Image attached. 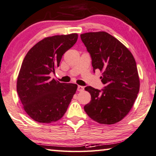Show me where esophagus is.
<instances>
[{
    "label": "esophagus",
    "mask_w": 156,
    "mask_h": 156,
    "mask_svg": "<svg viewBox=\"0 0 156 156\" xmlns=\"http://www.w3.org/2000/svg\"><path fill=\"white\" fill-rule=\"evenodd\" d=\"M77 90L78 91H83L84 90V87H83V86H80V85H78Z\"/></svg>",
    "instance_id": "esophagus-1"
}]
</instances>
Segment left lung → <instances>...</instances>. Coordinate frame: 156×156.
I'll list each match as a JSON object with an SVG mask.
<instances>
[{
  "label": "left lung",
  "mask_w": 156,
  "mask_h": 156,
  "mask_svg": "<svg viewBox=\"0 0 156 156\" xmlns=\"http://www.w3.org/2000/svg\"><path fill=\"white\" fill-rule=\"evenodd\" d=\"M91 58L93 71H103L101 82L105 87L85 88L91 101L84 110L101 124L120 122L131 109L140 90L137 65L130 51L118 39L105 32L80 34Z\"/></svg>",
  "instance_id": "8db88e82"
}]
</instances>
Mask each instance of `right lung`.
<instances>
[{
	"label": "right lung",
	"mask_w": 156,
	"mask_h": 156,
	"mask_svg": "<svg viewBox=\"0 0 156 156\" xmlns=\"http://www.w3.org/2000/svg\"><path fill=\"white\" fill-rule=\"evenodd\" d=\"M77 39L76 33L46 37L36 44L25 57L16 90L25 111L36 122H56L67 110L78 86L51 79L50 74L55 73L63 55Z\"/></svg>",
	"instance_id": "1"
}]
</instances>
